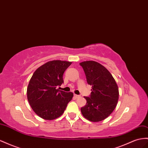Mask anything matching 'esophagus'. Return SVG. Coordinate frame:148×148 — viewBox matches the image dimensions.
Instances as JSON below:
<instances>
[{
  "instance_id": "obj_1",
  "label": "esophagus",
  "mask_w": 148,
  "mask_h": 148,
  "mask_svg": "<svg viewBox=\"0 0 148 148\" xmlns=\"http://www.w3.org/2000/svg\"><path fill=\"white\" fill-rule=\"evenodd\" d=\"M74 97H75L76 98H77L80 97V96H79V95H75V94H74Z\"/></svg>"
}]
</instances>
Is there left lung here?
Listing matches in <instances>:
<instances>
[{"label":"left lung","mask_w":148,"mask_h":148,"mask_svg":"<svg viewBox=\"0 0 148 148\" xmlns=\"http://www.w3.org/2000/svg\"><path fill=\"white\" fill-rule=\"evenodd\" d=\"M88 85L92 86L89 97H85L86 105L82 107L83 116L88 120L98 122L106 118L116 106L119 90L112 75L105 66L94 61L79 63Z\"/></svg>","instance_id":"8db88e82"}]
</instances>
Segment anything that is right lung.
Segmentation results:
<instances>
[{
	"instance_id": "add662e5",
	"label": "right lung",
	"mask_w": 148,
	"mask_h": 148,
	"mask_svg": "<svg viewBox=\"0 0 148 148\" xmlns=\"http://www.w3.org/2000/svg\"><path fill=\"white\" fill-rule=\"evenodd\" d=\"M71 62L53 60L35 70L27 87V99L34 112L40 117L52 120L63 113L73 98L71 92L59 90L63 75Z\"/></svg>"
}]
</instances>
